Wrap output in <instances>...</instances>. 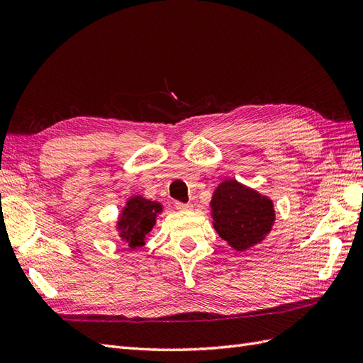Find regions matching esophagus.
<instances>
[{
  "label": "esophagus",
  "instance_id": "34e87169",
  "mask_svg": "<svg viewBox=\"0 0 363 363\" xmlns=\"http://www.w3.org/2000/svg\"><path fill=\"white\" fill-rule=\"evenodd\" d=\"M175 207L179 208V211H192V204H186V203H180V201H175Z\"/></svg>",
  "mask_w": 363,
  "mask_h": 363
}]
</instances>
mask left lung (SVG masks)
I'll list each match as a JSON object with an SVG mask.
<instances>
[{"label": "left lung", "instance_id": "obj_1", "mask_svg": "<svg viewBox=\"0 0 363 363\" xmlns=\"http://www.w3.org/2000/svg\"><path fill=\"white\" fill-rule=\"evenodd\" d=\"M211 208L216 233L236 251L262 242L276 221L272 200L238 180L218 184Z\"/></svg>", "mask_w": 363, "mask_h": 363}]
</instances>
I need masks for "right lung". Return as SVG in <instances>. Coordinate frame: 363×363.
<instances>
[{"label":"right lung","mask_w":363,"mask_h":363,"mask_svg":"<svg viewBox=\"0 0 363 363\" xmlns=\"http://www.w3.org/2000/svg\"><path fill=\"white\" fill-rule=\"evenodd\" d=\"M162 211L163 206L157 201L147 200L142 195L130 196L116 221L119 238L131 250L144 247Z\"/></svg>","instance_id":"1"}]
</instances>
